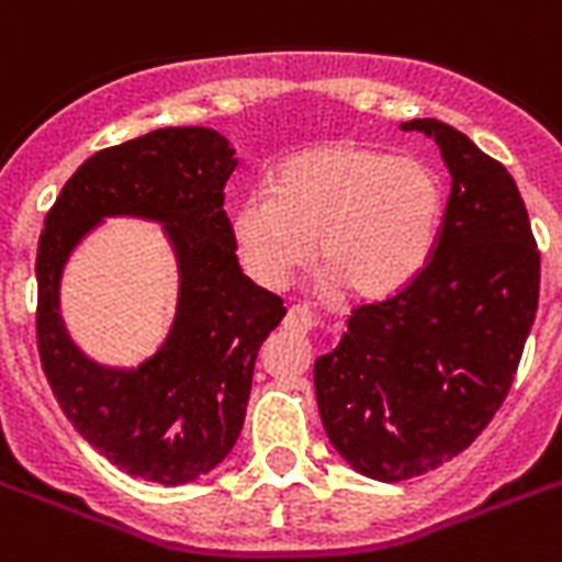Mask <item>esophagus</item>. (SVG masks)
<instances>
[{
    "instance_id": "34e87169",
    "label": "esophagus",
    "mask_w": 562,
    "mask_h": 562,
    "mask_svg": "<svg viewBox=\"0 0 562 562\" xmlns=\"http://www.w3.org/2000/svg\"><path fill=\"white\" fill-rule=\"evenodd\" d=\"M285 326L294 328V331H312L314 328L312 312L303 308V305H291L289 314H285Z\"/></svg>"
}]
</instances>
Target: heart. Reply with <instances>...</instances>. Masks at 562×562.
Here are the masks:
<instances>
[{
	"instance_id": "b5f03b06",
	"label": "heart",
	"mask_w": 562,
	"mask_h": 562,
	"mask_svg": "<svg viewBox=\"0 0 562 562\" xmlns=\"http://www.w3.org/2000/svg\"><path fill=\"white\" fill-rule=\"evenodd\" d=\"M445 193L430 164L367 144H323L282 161L271 195L236 207L245 271L282 289L312 259L355 303H378L415 280L439 234Z\"/></svg>"
}]
</instances>
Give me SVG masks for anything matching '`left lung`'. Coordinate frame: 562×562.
I'll use <instances>...</instances> for the list:
<instances>
[{"mask_svg": "<svg viewBox=\"0 0 562 562\" xmlns=\"http://www.w3.org/2000/svg\"><path fill=\"white\" fill-rule=\"evenodd\" d=\"M401 130L436 138L453 178L439 234L415 280L358 305L314 363L328 441L378 482L471 447L514 384L540 296V250L510 172L441 121Z\"/></svg>", "mask_w": 562, "mask_h": 562, "instance_id": "obj_1", "label": "left lung"}]
</instances>
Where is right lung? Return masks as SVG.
<instances>
[{"label": "right lung", "instance_id": "1", "mask_svg": "<svg viewBox=\"0 0 562 562\" xmlns=\"http://www.w3.org/2000/svg\"><path fill=\"white\" fill-rule=\"evenodd\" d=\"M234 149L204 126L155 130L86 158L59 190L36 248V349L75 430L123 473L161 485L204 476L234 450L262 340L285 305L241 273L225 213ZM106 215L168 225L179 254V308L165 346L138 370L79 355L58 317V277L77 240Z\"/></svg>", "mask_w": 562, "mask_h": 562}]
</instances>
